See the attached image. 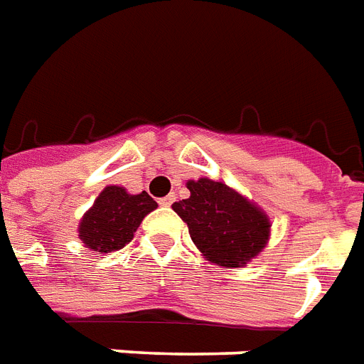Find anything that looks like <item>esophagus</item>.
Wrapping results in <instances>:
<instances>
[{
  "instance_id": "34e87169",
  "label": "esophagus",
  "mask_w": 364,
  "mask_h": 364,
  "mask_svg": "<svg viewBox=\"0 0 364 364\" xmlns=\"http://www.w3.org/2000/svg\"><path fill=\"white\" fill-rule=\"evenodd\" d=\"M174 203V196H167V197H161L159 199V205L161 206H171Z\"/></svg>"
}]
</instances>
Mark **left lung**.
Instances as JSON below:
<instances>
[{
    "label": "left lung",
    "instance_id": "left-lung-1",
    "mask_svg": "<svg viewBox=\"0 0 364 364\" xmlns=\"http://www.w3.org/2000/svg\"><path fill=\"white\" fill-rule=\"evenodd\" d=\"M190 197L173 210L190 229L200 255L220 267L237 269L255 259L270 238L269 214L231 186L203 176L188 180Z\"/></svg>",
    "mask_w": 364,
    "mask_h": 364
}]
</instances>
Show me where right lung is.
<instances>
[{"instance_id": "right-lung-1", "label": "right lung", "mask_w": 364, "mask_h": 364, "mask_svg": "<svg viewBox=\"0 0 364 364\" xmlns=\"http://www.w3.org/2000/svg\"><path fill=\"white\" fill-rule=\"evenodd\" d=\"M158 208V203L142 193H129L122 186H107L78 223V238L94 254H110L132 242L141 222Z\"/></svg>"}]
</instances>
